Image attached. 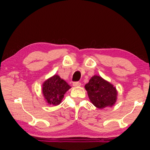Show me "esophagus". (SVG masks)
<instances>
[{"label":"esophagus","instance_id":"obj_1","mask_svg":"<svg viewBox=\"0 0 150 150\" xmlns=\"http://www.w3.org/2000/svg\"><path fill=\"white\" fill-rule=\"evenodd\" d=\"M73 85L74 86V87H79V86L81 85V83L80 82H79V81H76V82H73Z\"/></svg>","mask_w":150,"mask_h":150}]
</instances>
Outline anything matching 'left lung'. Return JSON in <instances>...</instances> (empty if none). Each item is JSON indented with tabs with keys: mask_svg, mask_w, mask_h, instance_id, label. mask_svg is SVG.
Returning a JSON list of instances; mask_svg holds the SVG:
<instances>
[{
	"mask_svg": "<svg viewBox=\"0 0 150 150\" xmlns=\"http://www.w3.org/2000/svg\"><path fill=\"white\" fill-rule=\"evenodd\" d=\"M85 87L88 98L96 107L101 109L115 103L117 95L116 88L101 77L93 76Z\"/></svg>",
	"mask_w": 150,
	"mask_h": 150,
	"instance_id": "left-lung-1",
	"label": "left lung"
}]
</instances>
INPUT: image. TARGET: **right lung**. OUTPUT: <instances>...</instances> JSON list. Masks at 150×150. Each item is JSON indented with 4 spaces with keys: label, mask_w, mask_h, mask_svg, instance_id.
I'll use <instances>...</instances> for the list:
<instances>
[{
    "label": "right lung",
    "mask_w": 150,
    "mask_h": 150,
    "mask_svg": "<svg viewBox=\"0 0 150 150\" xmlns=\"http://www.w3.org/2000/svg\"><path fill=\"white\" fill-rule=\"evenodd\" d=\"M71 88L70 86L59 76L55 75L43 84L42 93L48 104L59 105L64 94Z\"/></svg>",
    "instance_id": "obj_1"
}]
</instances>
